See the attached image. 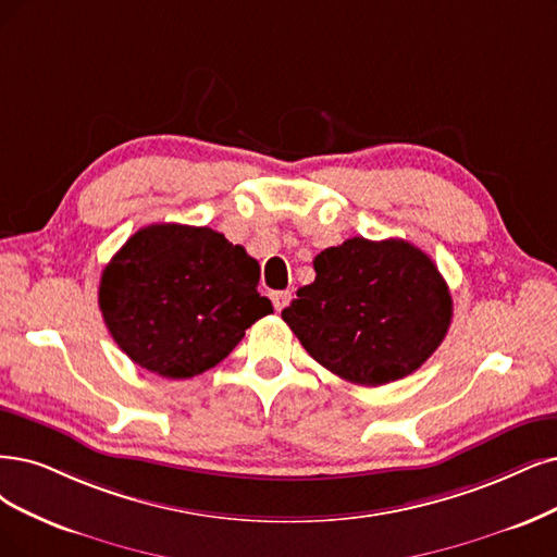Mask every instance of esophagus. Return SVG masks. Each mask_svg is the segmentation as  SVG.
I'll list each match as a JSON object with an SVG mask.
<instances>
[{
	"label": "esophagus",
	"mask_w": 557,
	"mask_h": 557,
	"mask_svg": "<svg viewBox=\"0 0 557 557\" xmlns=\"http://www.w3.org/2000/svg\"><path fill=\"white\" fill-rule=\"evenodd\" d=\"M271 300H273V307L277 312H282L286 305H289V300H292V292H273L271 294Z\"/></svg>",
	"instance_id": "34e87169"
}]
</instances>
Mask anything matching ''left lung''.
Returning a JSON list of instances; mask_svg holds the SVG:
<instances>
[{
  "label": "left lung",
  "instance_id": "1",
  "mask_svg": "<svg viewBox=\"0 0 557 557\" xmlns=\"http://www.w3.org/2000/svg\"><path fill=\"white\" fill-rule=\"evenodd\" d=\"M282 319L319 364L376 387L420 369L451 323V296L436 263L401 238H348L314 259Z\"/></svg>",
  "mask_w": 557,
  "mask_h": 557
}]
</instances>
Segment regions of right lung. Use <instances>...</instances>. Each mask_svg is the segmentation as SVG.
Wrapping results in <instances>:
<instances>
[{"label": "right lung", "mask_w": 557, "mask_h": 557, "mask_svg": "<svg viewBox=\"0 0 557 557\" xmlns=\"http://www.w3.org/2000/svg\"><path fill=\"white\" fill-rule=\"evenodd\" d=\"M259 263L209 226L149 224L106 265L102 319L135 364L193 379L230 356L273 305L257 292Z\"/></svg>", "instance_id": "obj_1"}]
</instances>
